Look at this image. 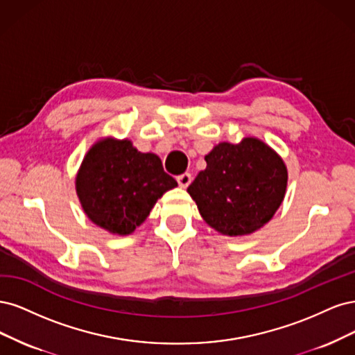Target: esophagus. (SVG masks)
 <instances>
[{"mask_svg":"<svg viewBox=\"0 0 355 355\" xmlns=\"http://www.w3.org/2000/svg\"><path fill=\"white\" fill-rule=\"evenodd\" d=\"M177 181H178L180 187L186 189V187H189V184L191 182V174H189V173L181 174V175H178V177H177Z\"/></svg>","mask_w":355,"mask_h":355,"instance_id":"esophagus-1","label":"esophagus"}]
</instances>
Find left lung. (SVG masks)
<instances>
[{
	"label": "left lung",
	"mask_w": 355,
	"mask_h": 355,
	"mask_svg": "<svg viewBox=\"0 0 355 355\" xmlns=\"http://www.w3.org/2000/svg\"><path fill=\"white\" fill-rule=\"evenodd\" d=\"M205 161L187 189L205 223L225 236H245L272 218L284 199L288 169L268 144L255 137L224 141Z\"/></svg>",
	"instance_id": "8db88e82"
}]
</instances>
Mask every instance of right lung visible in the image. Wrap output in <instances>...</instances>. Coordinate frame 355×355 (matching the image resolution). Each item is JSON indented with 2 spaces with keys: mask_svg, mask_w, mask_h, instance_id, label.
<instances>
[{
  "mask_svg": "<svg viewBox=\"0 0 355 355\" xmlns=\"http://www.w3.org/2000/svg\"><path fill=\"white\" fill-rule=\"evenodd\" d=\"M76 194L88 218L109 233L127 236L141 225L159 198L177 181L155 153H141L130 140L103 139L85 155Z\"/></svg>",
  "mask_w": 355,
  "mask_h": 355,
  "instance_id": "obj_1",
  "label": "right lung"
}]
</instances>
